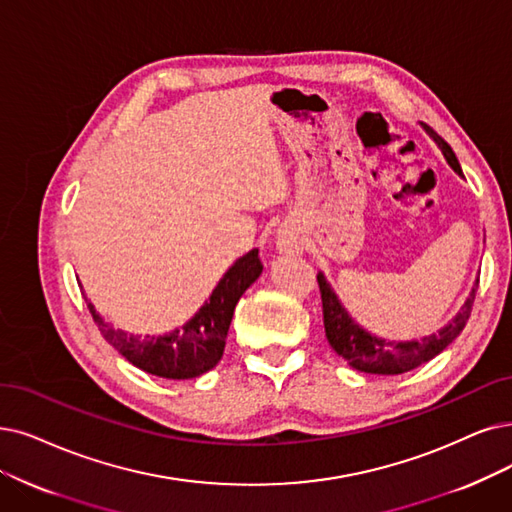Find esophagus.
Returning <instances> with one entry per match:
<instances>
[{
  "instance_id": "34e87169",
  "label": "esophagus",
  "mask_w": 512,
  "mask_h": 512,
  "mask_svg": "<svg viewBox=\"0 0 512 512\" xmlns=\"http://www.w3.org/2000/svg\"><path fill=\"white\" fill-rule=\"evenodd\" d=\"M277 248H279L281 252H292V250H294V241H292L288 235H283V237H279V241H277Z\"/></svg>"
}]
</instances>
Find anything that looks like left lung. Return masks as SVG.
<instances>
[{
	"label": "left lung",
	"mask_w": 512,
	"mask_h": 512,
	"mask_svg": "<svg viewBox=\"0 0 512 512\" xmlns=\"http://www.w3.org/2000/svg\"><path fill=\"white\" fill-rule=\"evenodd\" d=\"M428 134H431V138L437 142V147L441 149L445 161L449 163V168L464 178L458 157L452 151V147H449L441 136L433 132ZM317 281H319V292L323 302V325H325L327 342H330L332 349L351 367H355V370L365 374H380V376H395V374L410 372L414 367L431 361L443 349H447V346L452 344L464 330L470 311H473V302H475L477 285H479V279H477L458 315L447 325H443L439 332L424 336L420 340L397 342V340L378 338L372 332L363 330V327L349 313H346L338 294L334 292L332 285L327 283L321 271L317 273Z\"/></svg>",
	"instance_id": "obj_1"
}]
</instances>
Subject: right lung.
<instances>
[{"mask_svg": "<svg viewBox=\"0 0 512 512\" xmlns=\"http://www.w3.org/2000/svg\"><path fill=\"white\" fill-rule=\"evenodd\" d=\"M260 273L258 250H250L231 264L210 298L185 325L161 336H138L117 330L96 313L90 300L88 309L100 334L138 370L168 380H189L210 372L220 361L235 306Z\"/></svg>", "mask_w": 512, "mask_h": 512, "instance_id": "right-lung-1", "label": "right lung"}]
</instances>
